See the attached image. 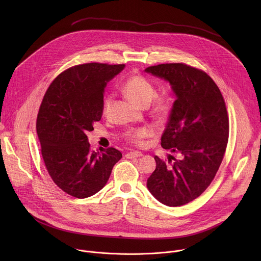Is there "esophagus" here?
<instances>
[{
    "mask_svg": "<svg viewBox=\"0 0 261 261\" xmlns=\"http://www.w3.org/2000/svg\"><path fill=\"white\" fill-rule=\"evenodd\" d=\"M126 157L127 158H138V157H142V154L140 152H130L128 154H126Z\"/></svg>",
    "mask_w": 261,
    "mask_h": 261,
    "instance_id": "obj_1",
    "label": "esophagus"
}]
</instances>
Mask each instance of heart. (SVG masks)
I'll return each mask as SVG.
<instances>
[{
  "instance_id": "obj_1",
  "label": "heart",
  "mask_w": 261,
  "mask_h": 261,
  "mask_svg": "<svg viewBox=\"0 0 261 261\" xmlns=\"http://www.w3.org/2000/svg\"><path fill=\"white\" fill-rule=\"evenodd\" d=\"M123 92L130 100H132L135 104H137L140 107L148 106V104L152 102V100L156 95V91L152 86V84L144 77L139 75H134L128 79L123 85ZM110 104H111V96H107L104 99V103H103L104 115L108 114ZM166 109H167L166 101L162 99L158 100L155 106V114L158 117H162L165 114ZM148 135H150V131L148 130L138 129L130 133L129 137L133 143L140 145L142 143L143 138H145Z\"/></svg>"
}]
</instances>
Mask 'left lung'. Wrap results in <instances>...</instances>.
<instances>
[{
	"instance_id": "left-lung-1",
	"label": "left lung",
	"mask_w": 261,
	"mask_h": 261,
	"mask_svg": "<svg viewBox=\"0 0 261 261\" xmlns=\"http://www.w3.org/2000/svg\"><path fill=\"white\" fill-rule=\"evenodd\" d=\"M144 72L169 83L175 96L161 145L180 155L178 160L170 156V165L155 156L146 187L167 206L184 205L202 194L223 160L229 133L225 102L214 81L193 67L161 64Z\"/></svg>"
}]
</instances>
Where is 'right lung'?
I'll return each instance as SVG.
<instances>
[{"label":"right lung","instance_id":"1","mask_svg":"<svg viewBox=\"0 0 261 261\" xmlns=\"http://www.w3.org/2000/svg\"><path fill=\"white\" fill-rule=\"evenodd\" d=\"M124 68L74 66L61 73L44 95L36 124L42 157L55 184L71 196L87 198L99 192L122 158L114 147L92 151L86 133L101 120L107 83Z\"/></svg>","mask_w":261,"mask_h":261}]
</instances>
